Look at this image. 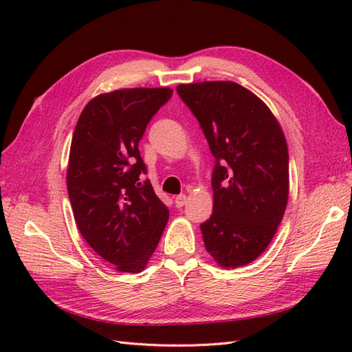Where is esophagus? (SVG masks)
Wrapping results in <instances>:
<instances>
[{"instance_id": "obj_1", "label": "esophagus", "mask_w": 352, "mask_h": 352, "mask_svg": "<svg viewBox=\"0 0 352 352\" xmlns=\"http://www.w3.org/2000/svg\"><path fill=\"white\" fill-rule=\"evenodd\" d=\"M186 204H188V197H186V195H178V197H175V207H177V208H182V207H184Z\"/></svg>"}]
</instances>
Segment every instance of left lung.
Returning a JSON list of instances; mask_svg holds the SVG:
<instances>
[{"label":"left lung","mask_w":352,"mask_h":352,"mask_svg":"<svg viewBox=\"0 0 352 352\" xmlns=\"http://www.w3.org/2000/svg\"><path fill=\"white\" fill-rule=\"evenodd\" d=\"M214 157L213 213L201 223L207 252L222 267L251 263L286 212L289 151L272 111L234 81L177 87Z\"/></svg>","instance_id":"8db88e82"}]
</instances>
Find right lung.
I'll list each match as a JSON object with an SVG mask.
<instances>
[{"label":"right lung","instance_id":"1","mask_svg":"<svg viewBox=\"0 0 352 352\" xmlns=\"http://www.w3.org/2000/svg\"><path fill=\"white\" fill-rule=\"evenodd\" d=\"M169 87L101 94L81 111L71 142L68 195L91 248L121 272L144 271L169 218L149 180L139 140L169 101Z\"/></svg>","mask_w":352,"mask_h":352}]
</instances>
